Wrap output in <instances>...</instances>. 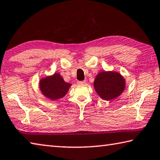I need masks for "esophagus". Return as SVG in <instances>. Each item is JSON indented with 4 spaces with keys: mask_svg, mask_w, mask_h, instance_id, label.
<instances>
[{
    "mask_svg": "<svg viewBox=\"0 0 160 160\" xmlns=\"http://www.w3.org/2000/svg\"><path fill=\"white\" fill-rule=\"evenodd\" d=\"M86 83V80H82V81H78V85H85Z\"/></svg>",
    "mask_w": 160,
    "mask_h": 160,
    "instance_id": "obj_1",
    "label": "esophagus"
}]
</instances>
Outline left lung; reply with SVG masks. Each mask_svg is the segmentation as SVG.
<instances>
[{"mask_svg":"<svg viewBox=\"0 0 160 160\" xmlns=\"http://www.w3.org/2000/svg\"><path fill=\"white\" fill-rule=\"evenodd\" d=\"M95 90L101 98L111 100L120 96L124 89V80L120 74L114 72H102L94 83Z\"/></svg>","mask_w":160,"mask_h":160,"instance_id":"1","label":"left lung"}]
</instances>
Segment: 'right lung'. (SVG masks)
<instances>
[{
  "label": "right lung",
  "instance_id": "1",
  "mask_svg": "<svg viewBox=\"0 0 160 160\" xmlns=\"http://www.w3.org/2000/svg\"><path fill=\"white\" fill-rule=\"evenodd\" d=\"M71 85L66 82L59 74L55 73L51 77L40 80V88L46 97L58 99L64 97Z\"/></svg>",
  "mask_w": 160,
  "mask_h": 160
}]
</instances>
